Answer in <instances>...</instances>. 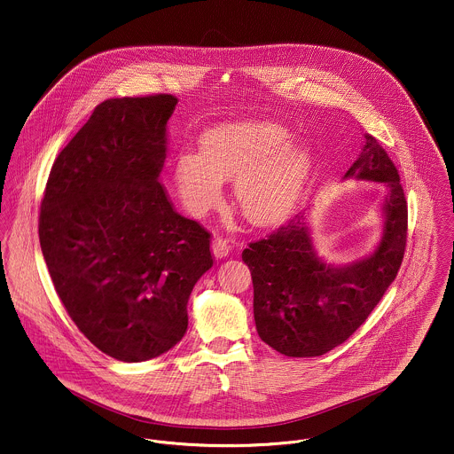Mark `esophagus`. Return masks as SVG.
Returning a JSON list of instances; mask_svg holds the SVG:
<instances>
[{"mask_svg":"<svg viewBox=\"0 0 454 454\" xmlns=\"http://www.w3.org/2000/svg\"><path fill=\"white\" fill-rule=\"evenodd\" d=\"M230 241L226 238L216 237L213 239V254L216 259H223L230 254Z\"/></svg>","mask_w":454,"mask_h":454,"instance_id":"obj_1","label":"esophagus"}]
</instances>
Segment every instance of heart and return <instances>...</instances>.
Masks as SVG:
<instances>
[{
	"label": "heart",
	"instance_id": "obj_1",
	"mask_svg": "<svg viewBox=\"0 0 454 454\" xmlns=\"http://www.w3.org/2000/svg\"><path fill=\"white\" fill-rule=\"evenodd\" d=\"M284 124L241 121L221 124L200 139V150H184L175 158V182L185 207L200 216L233 176V195L241 215L267 226L289 216L298 206L311 175L315 156Z\"/></svg>",
	"mask_w": 454,
	"mask_h": 454
}]
</instances>
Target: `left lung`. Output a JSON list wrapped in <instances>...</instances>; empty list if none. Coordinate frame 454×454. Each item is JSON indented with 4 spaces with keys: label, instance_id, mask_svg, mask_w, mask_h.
I'll return each instance as SVG.
<instances>
[{
    "label": "left lung",
    "instance_id": "left-lung-1",
    "mask_svg": "<svg viewBox=\"0 0 454 454\" xmlns=\"http://www.w3.org/2000/svg\"><path fill=\"white\" fill-rule=\"evenodd\" d=\"M344 178L385 184L383 237L366 259L333 267L317 255L298 213L243 250L254 282L259 337L287 357H317L340 346L366 322L395 281L407 245V200L388 153L371 134Z\"/></svg>",
    "mask_w": 454,
    "mask_h": 454
}]
</instances>
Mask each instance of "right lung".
Returning a JSON list of instances; mask_svg holds the SVG:
<instances>
[{
	"label": "right lung",
	"instance_id": "1",
	"mask_svg": "<svg viewBox=\"0 0 454 454\" xmlns=\"http://www.w3.org/2000/svg\"><path fill=\"white\" fill-rule=\"evenodd\" d=\"M176 97L108 98L58 154L39 239L54 289L88 340L124 363L170 350L187 332L211 233L180 216L158 182Z\"/></svg>",
	"mask_w": 454,
	"mask_h": 454
}]
</instances>
